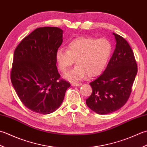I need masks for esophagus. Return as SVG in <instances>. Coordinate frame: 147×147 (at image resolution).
Returning a JSON list of instances; mask_svg holds the SVG:
<instances>
[{
    "label": "esophagus",
    "instance_id": "1",
    "mask_svg": "<svg viewBox=\"0 0 147 147\" xmlns=\"http://www.w3.org/2000/svg\"><path fill=\"white\" fill-rule=\"evenodd\" d=\"M71 86H76V87L80 86H82V84L81 83H76V82H75V83L71 84Z\"/></svg>",
    "mask_w": 147,
    "mask_h": 147
}]
</instances>
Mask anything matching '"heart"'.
I'll return each mask as SVG.
<instances>
[{
    "instance_id": "obj_1",
    "label": "heart",
    "mask_w": 147,
    "mask_h": 147,
    "mask_svg": "<svg viewBox=\"0 0 147 147\" xmlns=\"http://www.w3.org/2000/svg\"><path fill=\"white\" fill-rule=\"evenodd\" d=\"M112 51V45L107 38L80 37L68 44L67 51L59 49L56 59L62 72H66L76 60V67L65 75L70 81H78L87 75L89 77L100 75Z\"/></svg>"
}]
</instances>
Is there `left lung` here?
I'll list each match as a JSON object with an SVG mask.
<instances>
[{
	"label": "left lung",
	"mask_w": 147,
	"mask_h": 147,
	"mask_svg": "<svg viewBox=\"0 0 147 147\" xmlns=\"http://www.w3.org/2000/svg\"><path fill=\"white\" fill-rule=\"evenodd\" d=\"M115 49L105 70L89 84L92 92L86 105L98 114L116 111L127 102L137 74V64L129 44L124 38L113 33Z\"/></svg>",
	"instance_id": "obj_1"
}]
</instances>
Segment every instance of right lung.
<instances>
[{
  "label": "right lung",
  "instance_id": "add662e5",
  "mask_svg": "<svg viewBox=\"0 0 147 147\" xmlns=\"http://www.w3.org/2000/svg\"><path fill=\"white\" fill-rule=\"evenodd\" d=\"M63 33L58 27L38 28L23 38L14 53L12 84L24 105L40 114L58 109L70 86L59 79L56 67Z\"/></svg>",
  "mask_w": 147,
  "mask_h": 147
}]
</instances>
